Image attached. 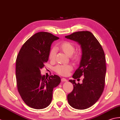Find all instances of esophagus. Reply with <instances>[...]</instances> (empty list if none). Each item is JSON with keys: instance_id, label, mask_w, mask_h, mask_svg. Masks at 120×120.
<instances>
[{"instance_id": "esophagus-1", "label": "esophagus", "mask_w": 120, "mask_h": 120, "mask_svg": "<svg viewBox=\"0 0 120 120\" xmlns=\"http://www.w3.org/2000/svg\"><path fill=\"white\" fill-rule=\"evenodd\" d=\"M61 81H62V82H65V81H67V80L66 79H65V78H62V79H61Z\"/></svg>"}]
</instances>
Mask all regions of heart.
Masks as SVG:
<instances>
[{
    "mask_svg": "<svg viewBox=\"0 0 120 120\" xmlns=\"http://www.w3.org/2000/svg\"><path fill=\"white\" fill-rule=\"evenodd\" d=\"M58 48L67 56H70L71 60L73 62H77L79 60L80 54L78 52H75V46L72 42L68 41H64L60 44ZM56 55V49L55 48L53 47L49 52V58L51 61L55 60ZM72 69V67L70 65H58L54 68V70L57 74L63 76L67 75Z\"/></svg>",
    "mask_w": 120,
    "mask_h": 120,
    "instance_id": "b5f03b06",
    "label": "heart"
}]
</instances>
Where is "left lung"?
I'll return each mask as SVG.
<instances>
[{
    "mask_svg": "<svg viewBox=\"0 0 120 120\" xmlns=\"http://www.w3.org/2000/svg\"><path fill=\"white\" fill-rule=\"evenodd\" d=\"M65 38L77 41L82 49L80 66L72 78L80 80L81 77L84 76L82 84L76 83L75 80H69L74 89L67 95L68 103L77 109L89 108L97 101L104 90L106 72L104 51L90 31H77Z\"/></svg>",
    "mask_w": 120,
    "mask_h": 120,
    "instance_id": "1",
    "label": "left lung"
}]
</instances>
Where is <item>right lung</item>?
<instances>
[{"label": "right lung", "mask_w": 120, "mask_h": 120, "mask_svg": "<svg viewBox=\"0 0 120 120\" xmlns=\"http://www.w3.org/2000/svg\"><path fill=\"white\" fill-rule=\"evenodd\" d=\"M59 38L48 32H39L29 38L22 46L16 60V85L24 102L31 108L47 107L52 99L53 88L60 83L54 75L48 78L40 69L49 60L52 43Z\"/></svg>", "instance_id": "right-lung-1"}]
</instances>
